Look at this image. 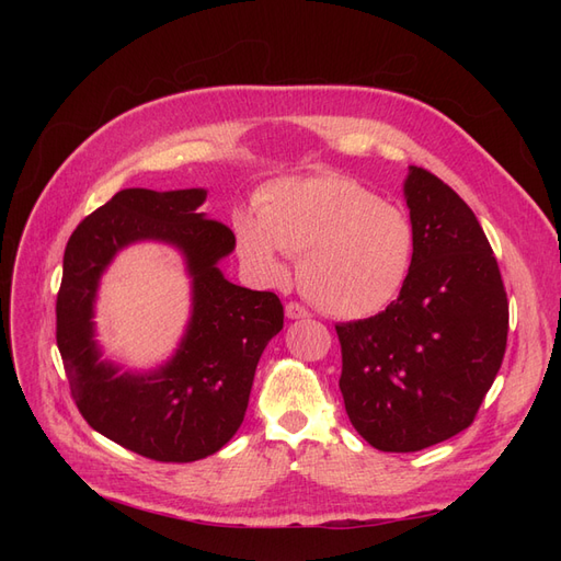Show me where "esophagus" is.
<instances>
[{"mask_svg": "<svg viewBox=\"0 0 561 561\" xmlns=\"http://www.w3.org/2000/svg\"><path fill=\"white\" fill-rule=\"evenodd\" d=\"M285 316L290 318V320H299V318H309L311 313L301 307V304H297V301H290L285 307Z\"/></svg>", "mask_w": 561, "mask_h": 561, "instance_id": "obj_1", "label": "esophagus"}]
</instances>
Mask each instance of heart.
<instances>
[{"instance_id": "obj_1", "label": "heart", "mask_w": 561, "mask_h": 561, "mask_svg": "<svg viewBox=\"0 0 561 561\" xmlns=\"http://www.w3.org/2000/svg\"><path fill=\"white\" fill-rule=\"evenodd\" d=\"M236 248L266 280H280L283 252L297 260L301 293L339 318L383 311L410 278L416 229L410 213L344 175L268 184L257 215H233Z\"/></svg>"}]
</instances>
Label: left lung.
Segmentation results:
<instances>
[{"mask_svg": "<svg viewBox=\"0 0 561 561\" xmlns=\"http://www.w3.org/2000/svg\"><path fill=\"white\" fill-rule=\"evenodd\" d=\"M414 264L386 311L336 325L346 414L379 451H419L466 431L507 342V295L478 217L449 184L410 165Z\"/></svg>", "mask_w": 561, "mask_h": 561, "instance_id": "obj_1", "label": "left lung"}]
</instances>
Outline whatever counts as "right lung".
<instances>
[{
    "label": "right lung",
    "instance_id": "1",
    "mask_svg": "<svg viewBox=\"0 0 561 561\" xmlns=\"http://www.w3.org/2000/svg\"><path fill=\"white\" fill-rule=\"evenodd\" d=\"M206 190H124L75 229L65 248L56 342L81 416L151 461L190 463L241 428L262 351L283 330V304L225 278L233 231L198 213ZM138 240L175 244L193 276V318L174 358L147 376L99 360L92 304L113 254Z\"/></svg>",
    "mask_w": 561,
    "mask_h": 561
}]
</instances>
